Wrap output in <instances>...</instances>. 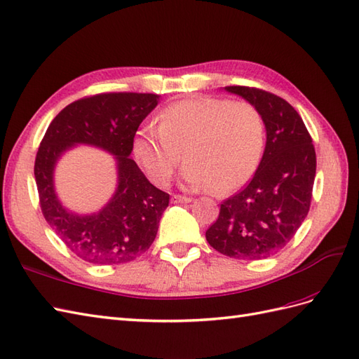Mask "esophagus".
I'll return each mask as SVG.
<instances>
[{"instance_id":"esophagus-1","label":"esophagus","mask_w":359,"mask_h":359,"mask_svg":"<svg viewBox=\"0 0 359 359\" xmlns=\"http://www.w3.org/2000/svg\"><path fill=\"white\" fill-rule=\"evenodd\" d=\"M172 203H189L191 198L187 197V196H179V194H176V196H172Z\"/></svg>"}]
</instances>
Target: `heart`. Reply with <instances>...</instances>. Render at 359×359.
I'll list each match as a JSON object with an SVG mask.
<instances>
[{
  "mask_svg": "<svg viewBox=\"0 0 359 359\" xmlns=\"http://www.w3.org/2000/svg\"><path fill=\"white\" fill-rule=\"evenodd\" d=\"M266 126L257 107L221 97H192L159 112V126L142 125L132 149L147 176L167 185L188 163L183 177L194 189L229 192L257 170L264 150Z\"/></svg>",
  "mask_w": 359,
  "mask_h": 359,
  "instance_id": "heart-1",
  "label": "heart"
}]
</instances>
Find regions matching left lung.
<instances>
[{"label": "left lung", "instance_id": "8db88e82", "mask_svg": "<svg viewBox=\"0 0 359 359\" xmlns=\"http://www.w3.org/2000/svg\"><path fill=\"white\" fill-rule=\"evenodd\" d=\"M264 118L266 147L254 177L221 203L206 239L218 252L238 260H262L283 250L309 215L316 177L310 132L287 100L269 91L229 86Z\"/></svg>", "mask_w": 359, "mask_h": 359}]
</instances>
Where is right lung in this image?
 <instances>
[{"label":"right lung","instance_id":"obj_1","mask_svg":"<svg viewBox=\"0 0 359 359\" xmlns=\"http://www.w3.org/2000/svg\"><path fill=\"white\" fill-rule=\"evenodd\" d=\"M153 93H99L72 102L50 121L34 162L39 203L46 222L66 247L88 263L120 264L135 260L156 238L170 194L153 187L129 155L149 112L158 105ZM76 142L116 155L119 187L99 214L78 217L60 206L52 183L59 155Z\"/></svg>","mask_w":359,"mask_h":359}]
</instances>
